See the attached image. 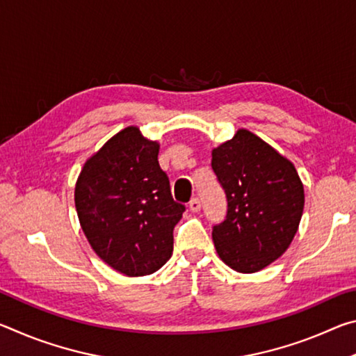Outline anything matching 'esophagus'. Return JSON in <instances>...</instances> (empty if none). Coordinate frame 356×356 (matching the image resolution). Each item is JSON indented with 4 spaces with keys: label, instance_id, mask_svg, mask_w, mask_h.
Returning a JSON list of instances; mask_svg holds the SVG:
<instances>
[{
    "label": "esophagus",
    "instance_id": "obj_1",
    "mask_svg": "<svg viewBox=\"0 0 356 356\" xmlns=\"http://www.w3.org/2000/svg\"><path fill=\"white\" fill-rule=\"evenodd\" d=\"M188 207L191 212H200L201 210V201L197 197H193V200L188 202Z\"/></svg>",
    "mask_w": 356,
    "mask_h": 356
}]
</instances>
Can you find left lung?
Listing matches in <instances>:
<instances>
[{"instance_id":"8db88e82","label":"left lung","mask_w":356,"mask_h":356,"mask_svg":"<svg viewBox=\"0 0 356 356\" xmlns=\"http://www.w3.org/2000/svg\"><path fill=\"white\" fill-rule=\"evenodd\" d=\"M212 170L226 193V220L213 226L216 252L227 267L256 273L284 254L305 207L298 172L250 130L212 150Z\"/></svg>"}]
</instances>
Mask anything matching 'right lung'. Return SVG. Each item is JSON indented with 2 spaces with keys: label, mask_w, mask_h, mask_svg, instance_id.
<instances>
[{
  "label": "right lung",
  "mask_w": 356,
  "mask_h": 356,
  "mask_svg": "<svg viewBox=\"0 0 356 356\" xmlns=\"http://www.w3.org/2000/svg\"><path fill=\"white\" fill-rule=\"evenodd\" d=\"M160 144L127 127L86 160L75 185V207L89 245L127 276L163 267L185 206L172 200L159 165Z\"/></svg>",
  "instance_id": "obj_1"
}]
</instances>
